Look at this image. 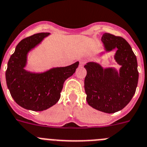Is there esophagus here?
Wrapping results in <instances>:
<instances>
[{"mask_svg": "<svg viewBox=\"0 0 147 147\" xmlns=\"http://www.w3.org/2000/svg\"><path fill=\"white\" fill-rule=\"evenodd\" d=\"M86 63H87V60H85V59H83V60H80V63H79V64H80V65H84Z\"/></svg>", "mask_w": 147, "mask_h": 147, "instance_id": "esophagus-1", "label": "esophagus"}]
</instances>
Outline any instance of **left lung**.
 I'll return each instance as SVG.
<instances>
[{"instance_id": "obj_1", "label": "left lung", "mask_w": 147, "mask_h": 147, "mask_svg": "<svg viewBox=\"0 0 147 147\" xmlns=\"http://www.w3.org/2000/svg\"><path fill=\"white\" fill-rule=\"evenodd\" d=\"M106 51L117 49L114 56L120 65L119 73L113 68H104L96 63L84 65L87 76L84 90L88 104L105 113L117 112L125 107L136 92L138 80L136 57L131 47L120 36L105 33L101 38Z\"/></svg>"}]
</instances>
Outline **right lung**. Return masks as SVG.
Segmentation results:
<instances>
[{"label": "right lung", "instance_id": "obj_1", "mask_svg": "<svg viewBox=\"0 0 147 147\" xmlns=\"http://www.w3.org/2000/svg\"><path fill=\"white\" fill-rule=\"evenodd\" d=\"M48 35L49 33H40L22 40L11 56L6 71V84L13 99L24 109L35 111H44L56 104L64 82L74 74L79 65L76 62L43 74L25 71L28 52Z\"/></svg>", "mask_w": 147, "mask_h": 147}]
</instances>
